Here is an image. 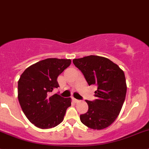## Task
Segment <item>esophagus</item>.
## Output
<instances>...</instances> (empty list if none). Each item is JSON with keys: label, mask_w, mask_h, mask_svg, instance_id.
I'll list each match as a JSON object with an SVG mask.
<instances>
[{"label": "esophagus", "mask_w": 149, "mask_h": 149, "mask_svg": "<svg viewBox=\"0 0 149 149\" xmlns=\"http://www.w3.org/2000/svg\"><path fill=\"white\" fill-rule=\"evenodd\" d=\"M73 102H74L77 103V102H79V100H76V99H75V98H73Z\"/></svg>", "instance_id": "1"}]
</instances>
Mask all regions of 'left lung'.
Wrapping results in <instances>:
<instances>
[{
	"mask_svg": "<svg viewBox=\"0 0 149 149\" xmlns=\"http://www.w3.org/2000/svg\"><path fill=\"white\" fill-rule=\"evenodd\" d=\"M73 63L83 73L88 85H96L97 100H86L88 112L80 115L81 123L94 130L110 125L118 118L127 91L125 73L108 58L89 55L73 59Z\"/></svg>",
	"mask_w": 149,
	"mask_h": 149,
	"instance_id": "8db88e82",
	"label": "left lung"
}]
</instances>
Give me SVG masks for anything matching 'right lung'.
I'll return each instance as SVG.
<instances>
[{"instance_id": "1", "label": "right lung", "mask_w": 149, "mask_h": 149, "mask_svg": "<svg viewBox=\"0 0 149 149\" xmlns=\"http://www.w3.org/2000/svg\"><path fill=\"white\" fill-rule=\"evenodd\" d=\"M70 59L47 58L28 67L18 81V99L24 113L36 127L52 128L63 120L71 99L52 91L58 76L70 65Z\"/></svg>"}]
</instances>
